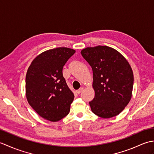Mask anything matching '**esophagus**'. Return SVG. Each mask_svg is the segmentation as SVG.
<instances>
[{"label":"esophagus","instance_id":"obj_1","mask_svg":"<svg viewBox=\"0 0 154 154\" xmlns=\"http://www.w3.org/2000/svg\"><path fill=\"white\" fill-rule=\"evenodd\" d=\"M83 91V88L82 87V88H80L79 89H78L77 91V93H78V94H80L81 92H82V91Z\"/></svg>","mask_w":154,"mask_h":154}]
</instances>
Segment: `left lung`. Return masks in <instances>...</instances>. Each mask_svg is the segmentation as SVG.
<instances>
[{"label":"left lung","instance_id":"obj_1","mask_svg":"<svg viewBox=\"0 0 154 154\" xmlns=\"http://www.w3.org/2000/svg\"><path fill=\"white\" fill-rule=\"evenodd\" d=\"M81 54L93 69L95 94L89 102L91 110L104 119L118 115L132 97L134 75L129 63L108 46L87 48Z\"/></svg>","mask_w":154,"mask_h":154}]
</instances>
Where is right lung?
<instances>
[{
  "label": "right lung",
  "instance_id": "1",
  "mask_svg": "<svg viewBox=\"0 0 154 154\" xmlns=\"http://www.w3.org/2000/svg\"><path fill=\"white\" fill-rule=\"evenodd\" d=\"M75 51L57 48L35 57L26 76V93L29 104L39 115L51 122L66 116L74 94L63 76V67Z\"/></svg>",
  "mask_w": 154,
  "mask_h": 154
}]
</instances>
